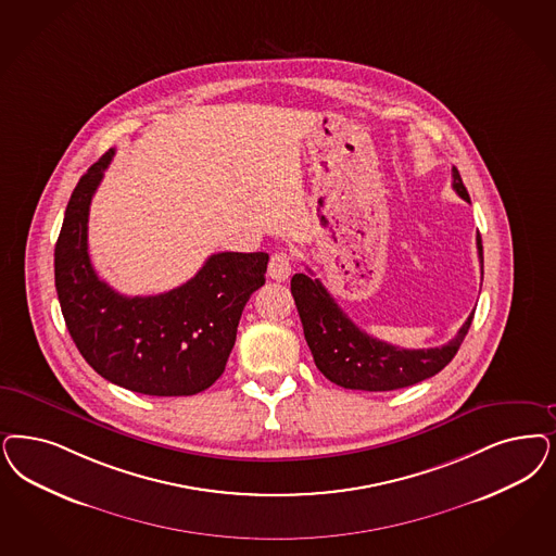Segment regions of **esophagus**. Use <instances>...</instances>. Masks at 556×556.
I'll use <instances>...</instances> for the list:
<instances>
[{"label":"esophagus","instance_id":"esophagus-1","mask_svg":"<svg viewBox=\"0 0 556 556\" xmlns=\"http://www.w3.org/2000/svg\"><path fill=\"white\" fill-rule=\"evenodd\" d=\"M291 275V256L286 250H279L268 261V277L275 281H288Z\"/></svg>","mask_w":556,"mask_h":556}]
</instances>
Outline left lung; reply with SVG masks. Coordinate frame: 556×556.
I'll list each match as a JSON object with an SVG mask.
<instances>
[{
  "label": "left lung",
  "mask_w": 556,
  "mask_h": 556,
  "mask_svg": "<svg viewBox=\"0 0 556 556\" xmlns=\"http://www.w3.org/2000/svg\"><path fill=\"white\" fill-rule=\"evenodd\" d=\"M452 187L464 201H470L458 168H452ZM480 268L482 240L477 236ZM291 295L300 312L307 346L314 364L330 382L349 390L386 392L422 382L440 374L454 359L459 345L472 325L475 312L462 325L458 334L441 346L401 349L369 337L346 316L318 279L304 273L291 277Z\"/></svg>",
  "instance_id": "1"
}]
</instances>
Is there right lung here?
I'll use <instances>...</instances> for the list:
<instances>
[{"instance_id": "right-lung-1", "label": "right lung", "mask_w": 556, "mask_h": 556, "mask_svg": "<svg viewBox=\"0 0 556 556\" xmlns=\"http://www.w3.org/2000/svg\"><path fill=\"white\" fill-rule=\"evenodd\" d=\"M115 150L72 192L55 244V288L77 351L104 380L148 396H192L228 364L250 295L265 286L267 252H217L180 288L127 298L98 279L88 213Z\"/></svg>"}]
</instances>
